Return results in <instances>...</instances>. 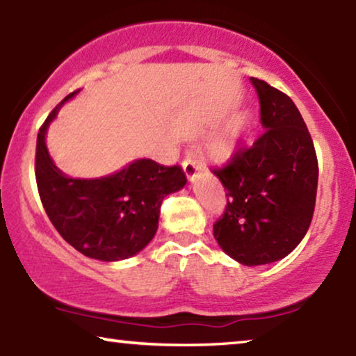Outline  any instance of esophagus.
I'll return each instance as SVG.
<instances>
[{
	"label": "esophagus",
	"mask_w": 356,
	"mask_h": 356,
	"mask_svg": "<svg viewBox=\"0 0 356 356\" xmlns=\"http://www.w3.org/2000/svg\"><path fill=\"white\" fill-rule=\"evenodd\" d=\"M182 167H184V172H186V175H187V179L192 181V179L195 177V172L199 170V162L195 161L194 155L189 154L186 159H184Z\"/></svg>",
	"instance_id": "obj_1"
}]
</instances>
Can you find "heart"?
I'll use <instances>...</instances> for the list:
<instances>
[{
  "label": "heart",
  "instance_id": "1",
  "mask_svg": "<svg viewBox=\"0 0 356 356\" xmlns=\"http://www.w3.org/2000/svg\"><path fill=\"white\" fill-rule=\"evenodd\" d=\"M246 125H248L246 115L236 117L234 120H232L231 124L227 125V129H226V132H224V136L220 137V140H219V144H218L219 149L220 150L229 149L232 142H234L236 138H239L241 134H243L244 130H246Z\"/></svg>",
  "mask_w": 356,
  "mask_h": 356
}]
</instances>
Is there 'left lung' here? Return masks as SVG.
Wrapping results in <instances>:
<instances>
[{
	"label": "left lung",
	"mask_w": 356,
	"mask_h": 356,
	"mask_svg": "<svg viewBox=\"0 0 356 356\" xmlns=\"http://www.w3.org/2000/svg\"><path fill=\"white\" fill-rule=\"evenodd\" d=\"M251 81L264 132L211 169L227 195L212 231L232 259L259 266L283 259L305 238L316 202L318 159L293 100L264 80Z\"/></svg>",
	"instance_id": "obj_1"
}]
</instances>
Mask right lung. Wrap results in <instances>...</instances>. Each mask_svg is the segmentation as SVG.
<instances>
[{
	"instance_id": "obj_1",
	"label": "right lung",
	"mask_w": 356,
	"mask_h": 356,
	"mask_svg": "<svg viewBox=\"0 0 356 356\" xmlns=\"http://www.w3.org/2000/svg\"><path fill=\"white\" fill-rule=\"evenodd\" d=\"M60 105L51 110L36 138V186L48 218L61 238L92 259L118 261L137 254L157 232L165 195L186 186L182 167L140 159L108 177H67L53 164L44 144Z\"/></svg>"
}]
</instances>
